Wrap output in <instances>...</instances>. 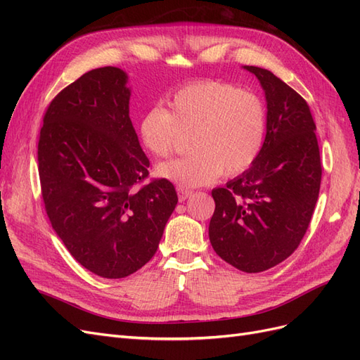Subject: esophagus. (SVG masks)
<instances>
[{
    "label": "esophagus",
    "instance_id": "esophagus-1",
    "mask_svg": "<svg viewBox=\"0 0 360 360\" xmlns=\"http://www.w3.org/2000/svg\"><path fill=\"white\" fill-rule=\"evenodd\" d=\"M177 193H179V200H180V201H186V200L191 197V195H192V191L179 188V189H177Z\"/></svg>",
    "mask_w": 360,
    "mask_h": 360
}]
</instances>
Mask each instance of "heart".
<instances>
[{"label":"heart","mask_w":360,"mask_h":360,"mask_svg":"<svg viewBox=\"0 0 360 360\" xmlns=\"http://www.w3.org/2000/svg\"><path fill=\"white\" fill-rule=\"evenodd\" d=\"M266 108L259 97L236 85L202 79L183 85L168 110L150 108L138 123L143 147L155 158H169L179 138L191 135L192 155L160 163L158 176L180 188L202 186L219 174L245 172L259 155L266 135Z\"/></svg>","instance_id":"b5f03b06"}]
</instances>
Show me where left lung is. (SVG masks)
I'll return each instance as SVG.
<instances>
[{"label":"left lung","instance_id":"left-lung-1","mask_svg":"<svg viewBox=\"0 0 360 360\" xmlns=\"http://www.w3.org/2000/svg\"><path fill=\"white\" fill-rule=\"evenodd\" d=\"M263 86L266 138L255 162L212 191L214 252L246 274L282 263L300 245L319 200L321 162L315 123L303 97L270 70L243 66Z\"/></svg>","mask_w":360,"mask_h":360}]
</instances>
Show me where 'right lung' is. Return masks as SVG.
Listing matches in <instances>:
<instances>
[{
	"label": "right lung",
	"instance_id": "1",
	"mask_svg": "<svg viewBox=\"0 0 360 360\" xmlns=\"http://www.w3.org/2000/svg\"><path fill=\"white\" fill-rule=\"evenodd\" d=\"M127 75L118 68L84 73L49 103L37 160L41 197L53 231L94 275L135 274L156 254L177 205L150 162L129 117Z\"/></svg>",
	"mask_w": 360,
	"mask_h": 360
}]
</instances>
